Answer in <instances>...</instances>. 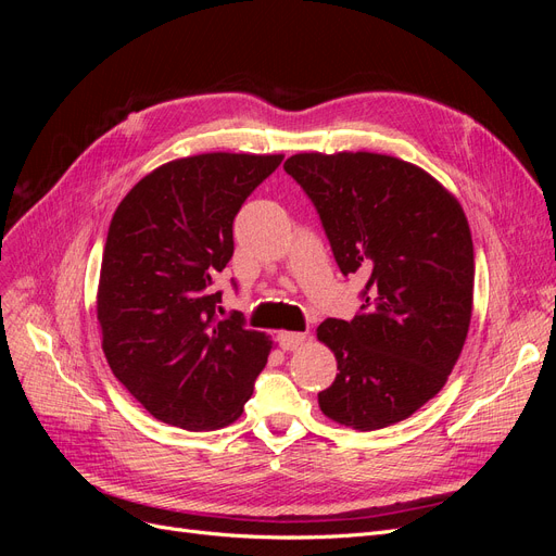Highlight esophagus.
Masks as SVG:
<instances>
[{"instance_id":"1","label":"esophagus","mask_w":556,"mask_h":556,"mask_svg":"<svg viewBox=\"0 0 556 556\" xmlns=\"http://www.w3.org/2000/svg\"><path fill=\"white\" fill-rule=\"evenodd\" d=\"M278 341H280L282 350H296V348L304 345L306 333H301V331H282L278 336Z\"/></svg>"}]
</instances>
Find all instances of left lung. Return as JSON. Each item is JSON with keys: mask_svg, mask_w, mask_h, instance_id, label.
<instances>
[{"mask_svg": "<svg viewBox=\"0 0 556 556\" xmlns=\"http://www.w3.org/2000/svg\"><path fill=\"white\" fill-rule=\"evenodd\" d=\"M315 204L343 276H368L362 313L317 327L339 364L319 410L350 429L401 422L443 390L473 313L464 208L419 166L380 153L285 162Z\"/></svg>", "mask_w": 556, "mask_h": 556, "instance_id": "8db88e82", "label": "left lung"}]
</instances>
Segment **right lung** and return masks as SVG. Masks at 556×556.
Here are the masks:
<instances>
[{"label": "right lung", "instance_id": "obj_1", "mask_svg": "<svg viewBox=\"0 0 556 556\" xmlns=\"http://www.w3.org/2000/svg\"><path fill=\"white\" fill-rule=\"evenodd\" d=\"M282 155L201 153L143 176L115 208L97 288L113 376L160 422H237L271 339L217 311L213 278L233 255V217Z\"/></svg>", "mask_w": 556, "mask_h": 556}]
</instances>
